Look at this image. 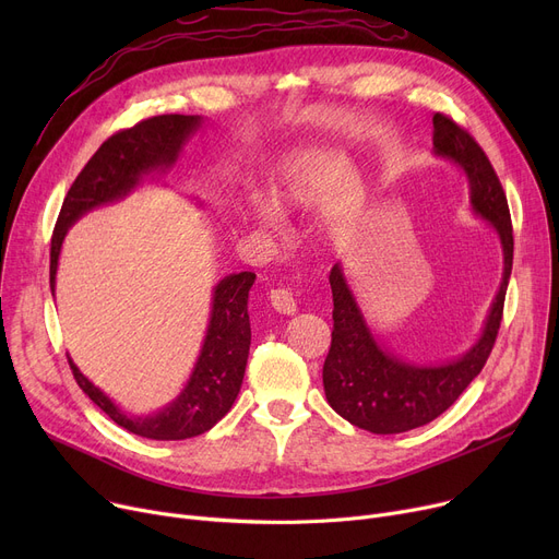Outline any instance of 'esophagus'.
<instances>
[{"instance_id":"esophagus-1","label":"esophagus","mask_w":559,"mask_h":559,"mask_svg":"<svg viewBox=\"0 0 559 559\" xmlns=\"http://www.w3.org/2000/svg\"><path fill=\"white\" fill-rule=\"evenodd\" d=\"M270 299H272V308L281 314H295L297 312V301H295V297H292V289H287V287L272 289Z\"/></svg>"}]
</instances>
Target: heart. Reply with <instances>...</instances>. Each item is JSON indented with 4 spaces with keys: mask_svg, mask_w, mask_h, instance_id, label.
Returning a JSON list of instances; mask_svg holds the SVG:
<instances>
[{
    "mask_svg": "<svg viewBox=\"0 0 559 559\" xmlns=\"http://www.w3.org/2000/svg\"><path fill=\"white\" fill-rule=\"evenodd\" d=\"M308 194H310V179H308L306 165L304 163L285 165V169L281 171V176L272 188L274 211L281 215L297 213L301 205L308 203ZM245 217L260 228H270L274 224V213L264 203H249L245 209Z\"/></svg>",
    "mask_w": 559,
    "mask_h": 559,
    "instance_id": "obj_1",
    "label": "heart"
}]
</instances>
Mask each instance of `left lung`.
Instances as JSON below:
<instances>
[{"label": "left lung", "instance_id": "left-lung-1", "mask_svg": "<svg viewBox=\"0 0 559 559\" xmlns=\"http://www.w3.org/2000/svg\"><path fill=\"white\" fill-rule=\"evenodd\" d=\"M432 152L462 169L472 211L496 230L501 242L503 278L480 337L462 356L426 365L405 360L378 342L342 262L335 264L329 276L333 289V342L324 362V392L340 417L376 435L413 430L447 413L483 371L501 329L514 253L506 192L480 144L442 112L432 117Z\"/></svg>", "mask_w": 559, "mask_h": 559}]
</instances>
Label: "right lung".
Listing matches in <instances>:
<instances>
[{"label": "right lung", "instance_id": "1", "mask_svg": "<svg viewBox=\"0 0 559 559\" xmlns=\"http://www.w3.org/2000/svg\"><path fill=\"white\" fill-rule=\"evenodd\" d=\"M201 124V115H158L133 129L115 133L99 146L72 183L53 228L49 264L51 295L56 289L58 255L70 226L99 205L129 197L144 179H165ZM253 281V272H240L224 276L213 287L209 329L188 383L179 396L156 413H124L68 356L79 388L117 426L146 439L169 442V439H188L211 430L228 413L242 388L251 344L247 304Z\"/></svg>", "mask_w": 559, "mask_h": 559}]
</instances>
